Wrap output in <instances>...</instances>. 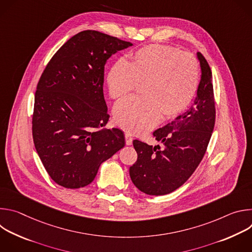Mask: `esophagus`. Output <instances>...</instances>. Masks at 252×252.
Listing matches in <instances>:
<instances>
[{"label": "esophagus", "mask_w": 252, "mask_h": 252, "mask_svg": "<svg viewBox=\"0 0 252 252\" xmlns=\"http://www.w3.org/2000/svg\"><path fill=\"white\" fill-rule=\"evenodd\" d=\"M126 146H131L132 145V137L129 133H126Z\"/></svg>", "instance_id": "34e87169"}]
</instances>
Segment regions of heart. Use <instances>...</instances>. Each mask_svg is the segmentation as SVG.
I'll return each instance as SVG.
<instances>
[{"label":"heart","mask_w":252,"mask_h":252,"mask_svg":"<svg viewBox=\"0 0 252 252\" xmlns=\"http://www.w3.org/2000/svg\"><path fill=\"white\" fill-rule=\"evenodd\" d=\"M199 68L189 53L163 45H149L130 55L128 63L117 62L106 78L110 94L122 99L136 85H142V98L120 102L114 111L116 124L133 134L156 126L161 118L181 115L191 101L198 85Z\"/></svg>","instance_id":"obj_1"}]
</instances>
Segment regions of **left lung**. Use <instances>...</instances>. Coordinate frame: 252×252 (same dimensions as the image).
Masks as SVG:
<instances>
[{
    "mask_svg": "<svg viewBox=\"0 0 252 252\" xmlns=\"http://www.w3.org/2000/svg\"><path fill=\"white\" fill-rule=\"evenodd\" d=\"M200 81L193 104L164 126L154 131L162 148L134 139L137 160L129 167L133 185L150 195H164L182 187L200 163L215 122L212 74L208 63L196 53Z\"/></svg>",
    "mask_w": 252,
    "mask_h": 252,
    "instance_id": "1",
    "label": "left lung"
}]
</instances>
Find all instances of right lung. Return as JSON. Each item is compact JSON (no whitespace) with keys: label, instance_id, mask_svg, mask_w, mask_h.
<instances>
[{"label":"right lung","instance_id":"1","mask_svg":"<svg viewBox=\"0 0 252 252\" xmlns=\"http://www.w3.org/2000/svg\"><path fill=\"white\" fill-rule=\"evenodd\" d=\"M132 44L84 31L54 55L34 94V148L53 181L65 189L90 185L100 164L126 145L124 131L103 126L110 120L103 96L104 65Z\"/></svg>","mask_w":252,"mask_h":252}]
</instances>
